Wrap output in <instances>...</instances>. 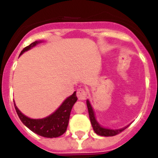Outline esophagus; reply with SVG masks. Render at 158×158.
<instances>
[{
	"instance_id": "34e87169",
	"label": "esophagus",
	"mask_w": 158,
	"mask_h": 158,
	"mask_svg": "<svg viewBox=\"0 0 158 158\" xmlns=\"http://www.w3.org/2000/svg\"><path fill=\"white\" fill-rule=\"evenodd\" d=\"M77 98L81 100H83L86 98V96H87V92L85 89L83 88H80V89H77Z\"/></svg>"
}]
</instances>
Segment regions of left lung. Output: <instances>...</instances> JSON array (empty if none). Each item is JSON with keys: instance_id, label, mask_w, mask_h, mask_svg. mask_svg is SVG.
<instances>
[{"instance_id": "8db88e82", "label": "left lung", "mask_w": 158, "mask_h": 158, "mask_svg": "<svg viewBox=\"0 0 158 158\" xmlns=\"http://www.w3.org/2000/svg\"><path fill=\"white\" fill-rule=\"evenodd\" d=\"M86 103H87L88 110H89V118H90V121H91L93 131H95V133L97 134L98 135H100V136H105V137L115 136V135L121 133L122 131H123L127 127H123L122 128V129H118V130H110V129H106V128H103L102 127L100 126V124H99L98 123L96 122V118H95L94 111H93L91 104H90L89 100H87Z\"/></svg>"}]
</instances>
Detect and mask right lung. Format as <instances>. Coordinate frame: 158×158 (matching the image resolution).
<instances>
[{"instance_id": "obj_1", "label": "right lung", "mask_w": 158, "mask_h": 158, "mask_svg": "<svg viewBox=\"0 0 158 158\" xmlns=\"http://www.w3.org/2000/svg\"><path fill=\"white\" fill-rule=\"evenodd\" d=\"M40 42L35 41L31 43L27 47H24L19 55H21L24 51L35 47ZM77 100V98L76 96V92H74L73 94L69 96L62 103V105L58 107V109L56 111H54L52 115H49L47 118H41V119H33V118L25 116L19 111L16 105H15V109L19 119L31 131L42 137L52 139V138L61 136L66 131L68 123H69L70 111Z\"/></svg>"}]
</instances>
